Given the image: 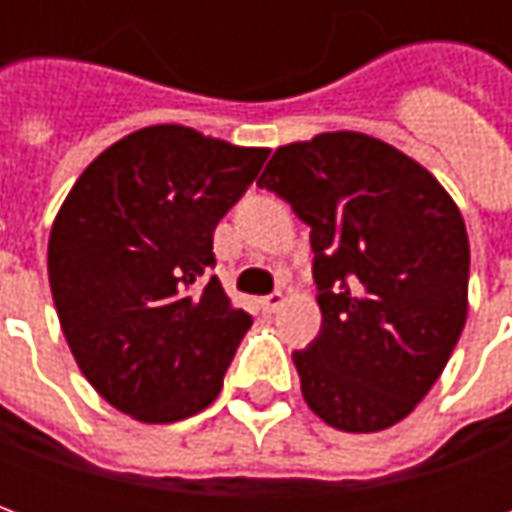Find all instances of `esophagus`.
<instances>
[{
    "label": "esophagus",
    "instance_id": "obj_1",
    "mask_svg": "<svg viewBox=\"0 0 512 512\" xmlns=\"http://www.w3.org/2000/svg\"><path fill=\"white\" fill-rule=\"evenodd\" d=\"M263 304V310L266 312H277L282 304H285V293H279V290H274L271 296H266V299L260 301Z\"/></svg>",
    "mask_w": 512,
    "mask_h": 512
}]
</instances>
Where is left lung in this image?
I'll return each instance as SVG.
<instances>
[{
  "instance_id": "8db88e82",
  "label": "left lung",
  "mask_w": 512,
  "mask_h": 512,
  "mask_svg": "<svg viewBox=\"0 0 512 512\" xmlns=\"http://www.w3.org/2000/svg\"><path fill=\"white\" fill-rule=\"evenodd\" d=\"M310 224L321 332L293 354L312 414L345 433L406 419L469 312V235L447 189L384 139L290 142L257 178Z\"/></svg>"
}]
</instances>
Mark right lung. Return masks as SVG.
<instances>
[{"instance_id":"obj_1","label":"right lung","mask_w":512,"mask_h":512,"mask_svg":"<svg viewBox=\"0 0 512 512\" xmlns=\"http://www.w3.org/2000/svg\"><path fill=\"white\" fill-rule=\"evenodd\" d=\"M175 123L139 128L93 158L54 216L49 285L76 365L136 422L194 417L252 318L211 277L213 230L268 158Z\"/></svg>"}]
</instances>
